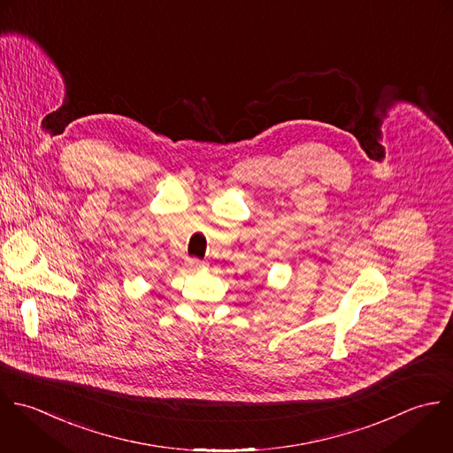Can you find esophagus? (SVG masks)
Returning <instances> with one entry per match:
<instances>
[{
    "label": "esophagus",
    "mask_w": 453,
    "mask_h": 453,
    "mask_svg": "<svg viewBox=\"0 0 453 453\" xmlns=\"http://www.w3.org/2000/svg\"><path fill=\"white\" fill-rule=\"evenodd\" d=\"M187 266L190 268V270H201V268H204V263L203 261H199V259H187Z\"/></svg>",
    "instance_id": "obj_1"
}]
</instances>
